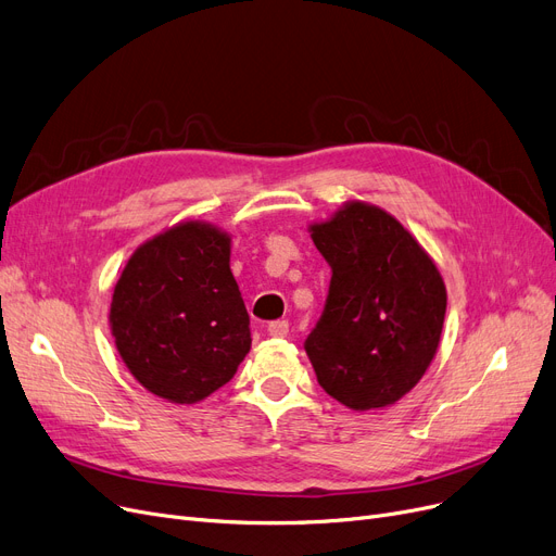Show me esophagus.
<instances>
[{
  "mask_svg": "<svg viewBox=\"0 0 556 556\" xmlns=\"http://www.w3.org/2000/svg\"><path fill=\"white\" fill-rule=\"evenodd\" d=\"M268 333L275 338H283L288 333V320H273L268 325Z\"/></svg>",
  "mask_w": 556,
  "mask_h": 556,
  "instance_id": "obj_1",
  "label": "esophagus"
}]
</instances>
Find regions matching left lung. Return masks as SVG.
Returning a JSON list of instances; mask_svg holds the SVG:
<instances>
[{
    "label": "left lung",
    "instance_id": "left-lung-1",
    "mask_svg": "<svg viewBox=\"0 0 556 556\" xmlns=\"http://www.w3.org/2000/svg\"><path fill=\"white\" fill-rule=\"evenodd\" d=\"M331 268L304 350L327 395L354 412L397 402L425 375L445 320L437 265L393 215L350 202L311 227Z\"/></svg>",
    "mask_w": 556,
    "mask_h": 556
}]
</instances>
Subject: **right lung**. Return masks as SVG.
<instances>
[{"mask_svg": "<svg viewBox=\"0 0 556 556\" xmlns=\"http://www.w3.org/2000/svg\"><path fill=\"white\" fill-rule=\"evenodd\" d=\"M229 236L184 223L140 245L111 302L115 348L150 393L192 404L250 352V316L229 270Z\"/></svg>", "mask_w": 556, "mask_h": 556, "instance_id": "right-lung-1", "label": "right lung"}]
</instances>
